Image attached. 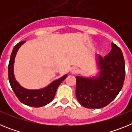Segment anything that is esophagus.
I'll list each match as a JSON object with an SVG mask.
<instances>
[{"label":"esophagus","instance_id":"1","mask_svg":"<svg viewBox=\"0 0 132 132\" xmlns=\"http://www.w3.org/2000/svg\"><path fill=\"white\" fill-rule=\"evenodd\" d=\"M78 71H79V69H78L77 67H72L71 69V73L72 74H75V73H77Z\"/></svg>","mask_w":132,"mask_h":132}]
</instances>
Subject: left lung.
I'll return each mask as SVG.
<instances>
[{"mask_svg":"<svg viewBox=\"0 0 132 132\" xmlns=\"http://www.w3.org/2000/svg\"><path fill=\"white\" fill-rule=\"evenodd\" d=\"M98 74L90 78L76 77V97L87 108H102L109 104L122 89L125 79V61L120 48L112 43L108 55L96 57Z\"/></svg>","mask_w":132,"mask_h":132,"instance_id":"left-lung-1","label":"left lung"}]
</instances>
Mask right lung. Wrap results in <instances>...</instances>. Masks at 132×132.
Here are the masks:
<instances>
[{
	"mask_svg": "<svg viewBox=\"0 0 132 132\" xmlns=\"http://www.w3.org/2000/svg\"><path fill=\"white\" fill-rule=\"evenodd\" d=\"M25 42L26 41H22L16 44L12 52L9 64V82L14 93L22 103L32 107L44 106L53 101L58 87L63 80L66 79L67 75L54 80L48 86L42 89L29 90L22 87L14 77V63L16 53L21 45Z\"/></svg>",
	"mask_w": 132,
	"mask_h": 132,
	"instance_id": "right-lung-1",
	"label": "right lung"
}]
</instances>
